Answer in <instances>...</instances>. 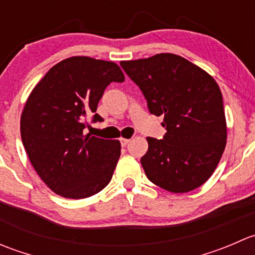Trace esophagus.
I'll use <instances>...</instances> for the list:
<instances>
[{"instance_id": "obj_1", "label": "esophagus", "mask_w": 255, "mask_h": 255, "mask_svg": "<svg viewBox=\"0 0 255 255\" xmlns=\"http://www.w3.org/2000/svg\"><path fill=\"white\" fill-rule=\"evenodd\" d=\"M121 145L122 146H126L128 143H129V139H127V138H121Z\"/></svg>"}]
</instances>
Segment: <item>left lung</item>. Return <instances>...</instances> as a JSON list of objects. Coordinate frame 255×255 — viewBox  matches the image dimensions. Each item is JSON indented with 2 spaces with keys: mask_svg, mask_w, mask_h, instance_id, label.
I'll list each match as a JSON object with an SVG mask.
<instances>
[{
  "mask_svg": "<svg viewBox=\"0 0 255 255\" xmlns=\"http://www.w3.org/2000/svg\"><path fill=\"white\" fill-rule=\"evenodd\" d=\"M140 89L151 115L164 116L163 139L148 137L140 163L153 184L170 192H189L210 179L227 139L223 100L205 70L175 54L122 61Z\"/></svg>",
  "mask_w": 255,
  "mask_h": 255,
  "instance_id": "left-lung-1",
  "label": "left lung"
}]
</instances>
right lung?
I'll use <instances>...</instances> for the list:
<instances>
[{
  "label": "right lung",
  "mask_w": 255,
  "mask_h": 255,
  "mask_svg": "<svg viewBox=\"0 0 255 255\" xmlns=\"http://www.w3.org/2000/svg\"><path fill=\"white\" fill-rule=\"evenodd\" d=\"M123 81L112 61L73 56L54 65L29 95L20 137L33 168L55 194L85 199L111 181L121 143L84 135V129L87 118L104 121L99 101L111 82Z\"/></svg>",
  "instance_id": "1"
}]
</instances>
